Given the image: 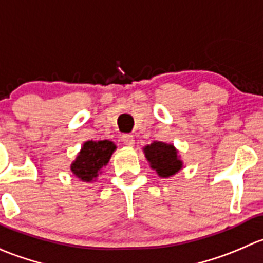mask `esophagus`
Segmentation results:
<instances>
[{
    "label": "esophagus",
    "instance_id": "esophagus-1",
    "mask_svg": "<svg viewBox=\"0 0 263 263\" xmlns=\"http://www.w3.org/2000/svg\"><path fill=\"white\" fill-rule=\"evenodd\" d=\"M121 140H123L124 144L128 145V147H133V145H134V143H135L134 137H133V135H130V134H124L123 137H121Z\"/></svg>",
    "mask_w": 263,
    "mask_h": 263
}]
</instances>
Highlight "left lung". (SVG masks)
<instances>
[{
    "label": "left lung",
    "mask_w": 263,
    "mask_h": 263,
    "mask_svg": "<svg viewBox=\"0 0 263 263\" xmlns=\"http://www.w3.org/2000/svg\"><path fill=\"white\" fill-rule=\"evenodd\" d=\"M144 153L152 168L161 177H170L182 168V162L178 159L177 151L172 144L153 142L144 147Z\"/></svg>",
    "instance_id": "8db88e82"
}]
</instances>
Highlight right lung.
Segmentation results:
<instances>
[{"label": "right lung", "instance_id": "right-lung-1", "mask_svg": "<svg viewBox=\"0 0 263 263\" xmlns=\"http://www.w3.org/2000/svg\"><path fill=\"white\" fill-rule=\"evenodd\" d=\"M115 149V144L110 140H88L83 144L77 158L72 163L71 171L82 181L90 182L97 177L100 170L109 163L110 157Z\"/></svg>", "mask_w": 263, "mask_h": 263}]
</instances>
